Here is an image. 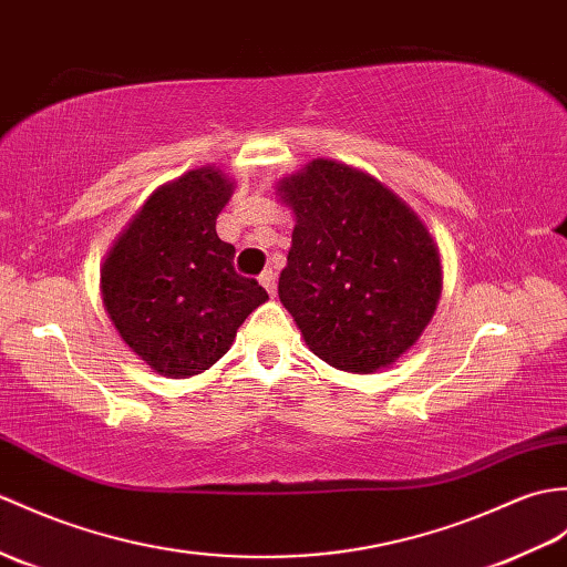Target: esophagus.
Here are the masks:
<instances>
[{
    "label": "esophagus",
    "mask_w": 567,
    "mask_h": 567,
    "mask_svg": "<svg viewBox=\"0 0 567 567\" xmlns=\"http://www.w3.org/2000/svg\"><path fill=\"white\" fill-rule=\"evenodd\" d=\"M260 285L268 289V295H275V289H278V278H275V272H272V268H268V270H262L260 272Z\"/></svg>",
    "instance_id": "obj_1"
}]
</instances>
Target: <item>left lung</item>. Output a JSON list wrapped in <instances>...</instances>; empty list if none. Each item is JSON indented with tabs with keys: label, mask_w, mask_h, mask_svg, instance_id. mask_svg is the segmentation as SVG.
<instances>
[{
	"label": "left lung",
	"mask_w": 567,
	"mask_h": 567,
	"mask_svg": "<svg viewBox=\"0 0 567 567\" xmlns=\"http://www.w3.org/2000/svg\"><path fill=\"white\" fill-rule=\"evenodd\" d=\"M297 227L278 295L313 354L370 374L411 348L442 289L423 221L377 178L316 159L280 183Z\"/></svg>",
	"instance_id": "obj_1"
}]
</instances>
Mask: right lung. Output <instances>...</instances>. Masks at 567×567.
<instances>
[{
	"label": "right lung",
	"mask_w": 567,
	"mask_h": 567,
	"mask_svg": "<svg viewBox=\"0 0 567 567\" xmlns=\"http://www.w3.org/2000/svg\"><path fill=\"white\" fill-rule=\"evenodd\" d=\"M231 197L219 168H195L156 190L111 248L103 305L135 354L164 377L209 370L246 316L268 299L234 270L236 248L217 236Z\"/></svg>",
	"instance_id": "add662e5"
}]
</instances>
